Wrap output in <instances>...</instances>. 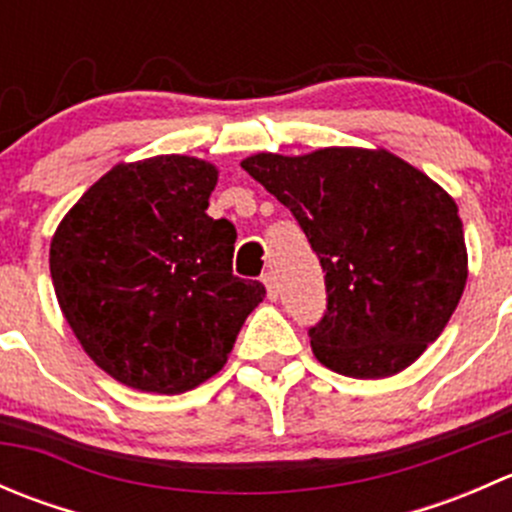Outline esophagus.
I'll return each instance as SVG.
<instances>
[{"label":"esophagus","mask_w":512,"mask_h":512,"mask_svg":"<svg viewBox=\"0 0 512 512\" xmlns=\"http://www.w3.org/2000/svg\"><path fill=\"white\" fill-rule=\"evenodd\" d=\"M262 282H265V287H267V297L277 299V294H280V287H277V277L272 275V272H265V275H262Z\"/></svg>","instance_id":"1"}]
</instances>
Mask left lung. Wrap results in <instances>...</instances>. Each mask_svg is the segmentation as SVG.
Here are the masks:
<instances>
[{"label":"left lung","instance_id":"1","mask_svg":"<svg viewBox=\"0 0 512 512\" xmlns=\"http://www.w3.org/2000/svg\"><path fill=\"white\" fill-rule=\"evenodd\" d=\"M240 165L289 208L327 272V312L309 329L319 364L352 379L414 364L466 289L456 200L384 148L255 153Z\"/></svg>","mask_w":512,"mask_h":512}]
</instances>
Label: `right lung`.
<instances>
[{"label": "right lung", "mask_w": 512, "mask_h": 512, "mask_svg": "<svg viewBox=\"0 0 512 512\" xmlns=\"http://www.w3.org/2000/svg\"><path fill=\"white\" fill-rule=\"evenodd\" d=\"M218 168L193 156L118 163L49 247L56 299L84 352L148 394H183L225 366L265 287L232 275L237 232L213 220Z\"/></svg>", "instance_id": "add662e5"}]
</instances>
